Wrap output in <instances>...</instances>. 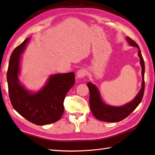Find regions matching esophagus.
<instances>
[{
	"label": "esophagus",
	"instance_id": "obj_1",
	"mask_svg": "<svg viewBox=\"0 0 155 155\" xmlns=\"http://www.w3.org/2000/svg\"><path fill=\"white\" fill-rule=\"evenodd\" d=\"M87 74V71L85 69H80L77 72V74H76V78L78 79H80L81 78H83L85 76V75Z\"/></svg>",
	"mask_w": 155,
	"mask_h": 155
}]
</instances>
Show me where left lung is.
I'll return each mask as SVG.
<instances>
[{
	"instance_id": "8db88e82",
	"label": "left lung",
	"mask_w": 155,
	"mask_h": 155,
	"mask_svg": "<svg viewBox=\"0 0 155 155\" xmlns=\"http://www.w3.org/2000/svg\"><path fill=\"white\" fill-rule=\"evenodd\" d=\"M126 40L130 45L136 47L138 49L137 55L140 57V62L141 66V88L132 101L120 106H114L108 105L103 101L97 86L91 82L87 83V87H89L90 93L89 104L91 110L95 117L100 120L108 123H116L123 120L135 110L140 104L143 98L145 88V64L143 58L142 57L139 45L129 37H126Z\"/></svg>"
}]
</instances>
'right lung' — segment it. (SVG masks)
I'll return each instance as SVG.
<instances>
[{"mask_svg":"<svg viewBox=\"0 0 155 155\" xmlns=\"http://www.w3.org/2000/svg\"><path fill=\"white\" fill-rule=\"evenodd\" d=\"M27 38L12 52L7 72L8 92L12 106L25 119L36 125L58 120L64 113L63 102L75 82L74 72L50 75L45 85L37 91L27 89L19 76L22 54L30 40Z\"/></svg>","mask_w":155,"mask_h":155,"instance_id":"add662e5","label":"right lung"}]
</instances>
